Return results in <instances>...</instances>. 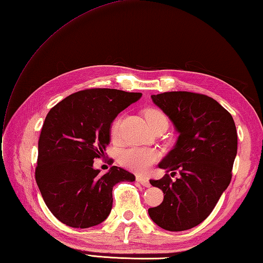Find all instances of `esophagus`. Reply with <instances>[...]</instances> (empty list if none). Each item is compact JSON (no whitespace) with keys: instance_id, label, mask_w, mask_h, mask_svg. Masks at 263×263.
<instances>
[{"instance_id":"esophagus-1","label":"esophagus","mask_w":263,"mask_h":263,"mask_svg":"<svg viewBox=\"0 0 263 263\" xmlns=\"http://www.w3.org/2000/svg\"><path fill=\"white\" fill-rule=\"evenodd\" d=\"M136 180H137V182H139V183H141V184H142V185H144V186H146V188H148V186H151L149 181H148V179H146V178L137 177V178H136Z\"/></svg>"}]
</instances>
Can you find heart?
<instances>
[{"label": "heart", "mask_w": 263, "mask_h": 263, "mask_svg": "<svg viewBox=\"0 0 263 263\" xmlns=\"http://www.w3.org/2000/svg\"><path fill=\"white\" fill-rule=\"evenodd\" d=\"M145 117H146V120L149 125L155 124L160 120H166L165 116L155 109L147 110L145 112ZM120 126L121 118H117L111 127V137L114 139L119 138ZM157 159H159V154H157L156 151L138 147L124 149L119 154L120 164L137 173H146L149 170V167L157 161Z\"/></svg>", "instance_id": "b5f03b06"}]
</instances>
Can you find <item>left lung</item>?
Instances as JSON below:
<instances>
[{"label": "left lung", "mask_w": 263, "mask_h": 263, "mask_svg": "<svg viewBox=\"0 0 263 263\" xmlns=\"http://www.w3.org/2000/svg\"><path fill=\"white\" fill-rule=\"evenodd\" d=\"M151 98L172 121L179 137L159 164L165 176L149 180L163 191L164 199L149 208L148 215L163 230H190L208 217L231 182L237 153L235 122L205 95L174 91ZM177 170L180 178L172 181L167 172Z\"/></svg>", "instance_id": "1"}]
</instances>
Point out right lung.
Masks as SVG:
<instances>
[{
  "label": "right lung",
  "instance_id": "right-lung-1",
  "mask_svg": "<svg viewBox=\"0 0 263 263\" xmlns=\"http://www.w3.org/2000/svg\"><path fill=\"white\" fill-rule=\"evenodd\" d=\"M141 97L138 92L87 89L68 96L46 116L36 181L46 206L62 223L75 229L102 223L111 212L114 185L135 181L133 173L118 166L101 176L93 162L106 155L116 117Z\"/></svg>",
  "mask_w": 263,
  "mask_h": 263
}]
</instances>
